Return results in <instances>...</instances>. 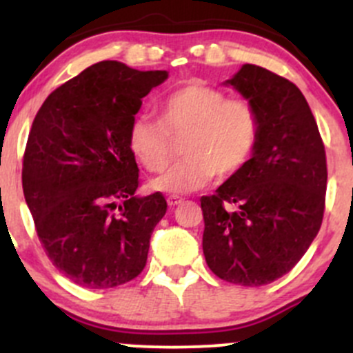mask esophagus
Wrapping results in <instances>:
<instances>
[{"label": "esophagus", "instance_id": "esophagus-1", "mask_svg": "<svg viewBox=\"0 0 353 353\" xmlns=\"http://www.w3.org/2000/svg\"><path fill=\"white\" fill-rule=\"evenodd\" d=\"M167 203H169L170 206H176V205H179V203H183V198L177 196V194H170V196L167 198Z\"/></svg>", "mask_w": 353, "mask_h": 353}]
</instances>
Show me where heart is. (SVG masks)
<instances>
[{"label": "heart", "instance_id": "obj_1", "mask_svg": "<svg viewBox=\"0 0 353 353\" xmlns=\"http://www.w3.org/2000/svg\"><path fill=\"white\" fill-rule=\"evenodd\" d=\"M160 119L140 116L128 131V147L145 170L157 174L169 165L172 138L181 140L184 157L152 188L163 193H190L215 177L243 170L254 155L261 119L245 99H229L208 85L191 83L160 102Z\"/></svg>", "mask_w": 353, "mask_h": 353}]
</instances>
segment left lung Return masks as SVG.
<instances>
[{"label":"left lung","instance_id":"1","mask_svg":"<svg viewBox=\"0 0 353 353\" xmlns=\"http://www.w3.org/2000/svg\"><path fill=\"white\" fill-rule=\"evenodd\" d=\"M227 85L259 114L248 165L203 196V254L219 279L244 287L275 282L304 256L325 213L326 154L302 92L287 78L244 65Z\"/></svg>","mask_w":353,"mask_h":353}]
</instances>
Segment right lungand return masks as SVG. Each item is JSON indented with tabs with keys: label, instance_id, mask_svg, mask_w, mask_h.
<instances>
[{
	"label": "right lung",
	"instance_id": "1",
	"mask_svg": "<svg viewBox=\"0 0 353 353\" xmlns=\"http://www.w3.org/2000/svg\"><path fill=\"white\" fill-rule=\"evenodd\" d=\"M167 77L101 61L56 88L32 123L25 201L48 258L77 285H123L147 265L167 201L162 193L134 194L140 179L128 131L141 99Z\"/></svg>",
	"mask_w": 353,
	"mask_h": 353
}]
</instances>
